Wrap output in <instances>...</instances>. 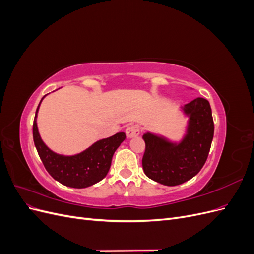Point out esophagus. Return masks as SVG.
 <instances>
[{
    "label": "esophagus",
    "instance_id": "esophagus-1",
    "mask_svg": "<svg viewBox=\"0 0 254 254\" xmlns=\"http://www.w3.org/2000/svg\"><path fill=\"white\" fill-rule=\"evenodd\" d=\"M126 135L128 139H131V137H134V136H137L140 133V129L137 126L135 125H132V126H129L126 128Z\"/></svg>",
    "mask_w": 254,
    "mask_h": 254
}]
</instances>
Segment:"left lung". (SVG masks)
<instances>
[{
    "label": "left lung",
    "instance_id": "left-lung-1",
    "mask_svg": "<svg viewBox=\"0 0 254 254\" xmlns=\"http://www.w3.org/2000/svg\"><path fill=\"white\" fill-rule=\"evenodd\" d=\"M181 111L189 118L181 141L173 142L151 132L143 134V171L151 180L167 187L179 186L200 172L214 135L211 106L205 98L193 99Z\"/></svg>",
    "mask_w": 254,
    "mask_h": 254
}]
</instances>
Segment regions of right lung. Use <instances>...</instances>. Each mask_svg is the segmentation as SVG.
I'll return each mask as SVG.
<instances>
[{"instance_id":"right-lung-1","label":"right lung","mask_w":254,"mask_h":254,"mask_svg":"<svg viewBox=\"0 0 254 254\" xmlns=\"http://www.w3.org/2000/svg\"><path fill=\"white\" fill-rule=\"evenodd\" d=\"M45 96L47 95L42 99ZM42 99L36 110L33 135L35 146L45 170L61 184L74 189L88 188L103 180L110 170L113 153L126 139V134L124 132L115 133L107 139L95 142L86 150L73 156L59 155L45 145L38 130L37 115Z\"/></svg>"}]
</instances>
